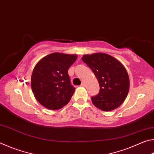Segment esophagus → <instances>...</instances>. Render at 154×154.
<instances>
[{
    "mask_svg": "<svg viewBox=\"0 0 154 154\" xmlns=\"http://www.w3.org/2000/svg\"><path fill=\"white\" fill-rule=\"evenodd\" d=\"M85 85V84L84 82H82V84H81V86H82V87H84Z\"/></svg>",
    "mask_w": 154,
    "mask_h": 154,
    "instance_id": "34e87169",
    "label": "esophagus"
}]
</instances>
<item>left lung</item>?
I'll return each instance as SVG.
<instances>
[{"mask_svg": "<svg viewBox=\"0 0 154 154\" xmlns=\"http://www.w3.org/2000/svg\"><path fill=\"white\" fill-rule=\"evenodd\" d=\"M82 60L92 70L100 85L99 93L92 97V103L104 111L119 107L129 91V77L125 67L113 56L104 53L83 55Z\"/></svg>", "mask_w": 154, "mask_h": 154, "instance_id": "obj_1", "label": "left lung"}]
</instances>
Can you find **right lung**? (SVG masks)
I'll list each match as a JSON object with an SVG mask.
<instances>
[{"label": "right lung", "mask_w": 154, "mask_h": 154, "mask_svg": "<svg viewBox=\"0 0 154 154\" xmlns=\"http://www.w3.org/2000/svg\"><path fill=\"white\" fill-rule=\"evenodd\" d=\"M76 55L52 53L36 64L31 77L35 97L45 108L57 110L69 102L75 90L68 74Z\"/></svg>", "instance_id": "1"}]
</instances>
